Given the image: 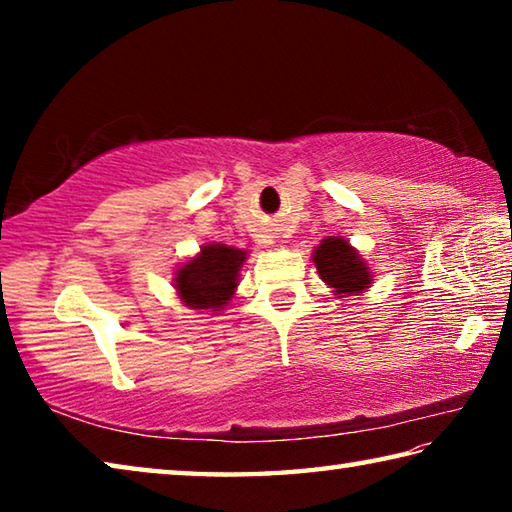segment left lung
<instances>
[{"label":"left lung","mask_w":512,"mask_h":512,"mask_svg":"<svg viewBox=\"0 0 512 512\" xmlns=\"http://www.w3.org/2000/svg\"><path fill=\"white\" fill-rule=\"evenodd\" d=\"M314 264L323 282L336 289V293L350 296V293H361L370 284L366 262H361L357 250L345 239H323V244L314 253Z\"/></svg>","instance_id":"left-lung-1"}]
</instances>
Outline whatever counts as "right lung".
Instances as JSON below:
<instances>
[{"mask_svg":"<svg viewBox=\"0 0 512 512\" xmlns=\"http://www.w3.org/2000/svg\"><path fill=\"white\" fill-rule=\"evenodd\" d=\"M244 259L246 253L225 244L203 246L201 255L178 268L173 282L180 300L192 309L219 311L235 293L239 266Z\"/></svg>","mask_w":512,"mask_h":512,"instance_id":"add662e5","label":"right lung"}]
</instances>
